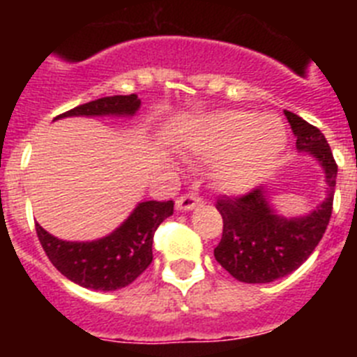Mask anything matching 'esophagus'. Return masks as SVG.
Segmentation results:
<instances>
[{
  "mask_svg": "<svg viewBox=\"0 0 357 357\" xmlns=\"http://www.w3.org/2000/svg\"><path fill=\"white\" fill-rule=\"evenodd\" d=\"M200 202H202L200 197H197L195 193H188V195H182V197L176 198L175 206L178 211H191V209H195V207H197Z\"/></svg>",
  "mask_w": 357,
  "mask_h": 357,
  "instance_id": "34e87169",
  "label": "esophagus"
}]
</instances>
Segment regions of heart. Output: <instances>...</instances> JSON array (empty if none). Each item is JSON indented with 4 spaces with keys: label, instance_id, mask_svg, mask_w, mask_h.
<instances>
[{
    "label": "heart",
    "instance_id": "b5f03b06",
    "mask_svg": "<svg viewBox=\"0 0 357 357\" xmlns=\"http://www.w3.org/2000/svg\"><path fill=\"white\" fill-rule=\"evenodd\" d=\"M286 146V128L277 116L227 110L207 118L202 155L218 162L214 178L229 193H245L272 168Z\"/></svg>",
    "mask_w": 357,
    "mask_h": 357
}]
</instances>
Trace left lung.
<instances>
[{
	"label": "left lung",
	"mask_w": 357,
	"mask_h": 357,
	"mask_svg": "<svg viewBox=\"0 0 357 357\" xmlns=\"http://www.w3.org/2000/svg\"><path fill=\"white\" fill-rule=\"evenodd\" d=\"M296 137V150L314 157L326 173L327 197L305 216L284 218L273 211L264 185L243 197H220L222 241L214 257L230 275L248 284L289 275L313 254L329 225L338 166L324 134L301 116L284 110Z\"/></svg>",
	"instance_id": "obj_1"
}]
</instances>
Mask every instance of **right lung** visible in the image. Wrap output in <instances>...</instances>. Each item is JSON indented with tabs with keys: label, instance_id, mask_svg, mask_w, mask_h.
Returning <instances> with one entry per match:
<instances>
[{
	"label": "right lung",
	"instance_id": "add662e5",
	"mask_svg": "<svg viewBox=\"0 0 357 357\" xmlns=\"http://www.w3.org/2000/svg\"><path fill=\"white\" fill-rule=\"evenodd\" d=\"M141 107L137 94L105 96L68 110L71 116H134ZM55 118V119H59ZM173 214V200L141 202L130 216L105 238L94 241H64L36 223L37 236L53 266L75 284L96 291H114L132 284L150 266L153 234Z\"/></svg>",
	"mask_w": 357,
	"mask_h": 357
}]
</instances>
